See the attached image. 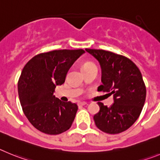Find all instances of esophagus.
<instances>
[{"label":"esophagus","mask_w":160,"mask_h":160,"mask_svg":"<svg viewBox=\"0 0 160 160\" xmlns=\"http://www.w3.org/2000/svg\"><path fill=\"white\" fill-rule=\"evenodd\" d=\"M86 104H87V103H86V102H83V101L79 102L78 103L79 106H83V105H86Z\"/></svg>","instance_id":"obj_1"}]
</instances>
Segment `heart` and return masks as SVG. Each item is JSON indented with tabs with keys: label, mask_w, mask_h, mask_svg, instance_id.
<instances>
[{
	"label": "heart",
	"mask_w": 160,
	"mask_h": 160,
	"mask_svg": "<svg viewBox=\"0 0 160 160\" xmlns=\"http://www.w3.org/2000/svg\"><path fill=\"white\" fill-rule=\"evenodd\" d=\"M92 64H93V63H92V62H87V63H84V64H83V67H82V68H83L88 67V66L92 65Z\"/></svg>",
	"instance_id": "heart-1"
}]
</instances>
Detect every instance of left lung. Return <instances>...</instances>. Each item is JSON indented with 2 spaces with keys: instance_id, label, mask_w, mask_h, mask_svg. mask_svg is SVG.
Listing matches in <instances>:
<instances>
[{
  "instance_id": "left-lung-1",
  "label": "left lung",
  "mask_w": 160,
  "mask_h": 160,
  "mask_svg": "<svg viewBox=\"0 0 160 160\" xmlns=\"http://www.w3.org/2000/svg\"><path fill=\"white\" fill-rule=\"evenodd\" d=\"M86 51L93 56L101 68V82L98 91L113 95L111 107L98 102L100 112L95 123L102 132L118 134L128 129L139 118L146 99V87L142 74L130 59L102 49Z\"/></svg>"
}]
</instances>
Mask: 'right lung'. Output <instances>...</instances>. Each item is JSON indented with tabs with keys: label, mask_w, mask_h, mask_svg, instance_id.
Instances as JSON below:
<instances>
[{
	"label": "right lung",
	"mask_w": 160,
	"mask_h": 160,
	"mask_svg": "<svg viewBox=\"0 0 160 160\" xmlns=\"http://www.w3.org/2000/svg\"><path fill=\"white\" fill-rule=\"evenodd\" d=\"M83 49L54 50L38 54L25 64L18 81V94L24 115L37 130L58 135L71 128L78 107L63 102L53 93Z\"/></svg>",
	"instance_id": "add662e5"
}]
</instances>
